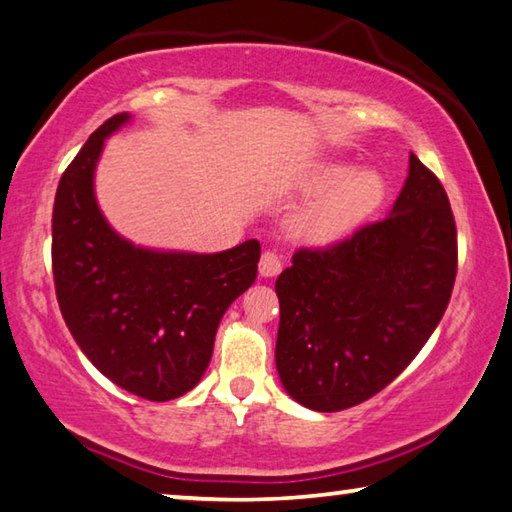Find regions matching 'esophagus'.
<instances>
[{
	"label": "esophagus",
	"instance_id": "esophagus-1",
	"mask_svg": "<svg viewBox=\"0 0 512 512\" xmlns=\"http://www.w3.org/2000/svg\"><path fill=\"white\" fill-rule=\"evenodd\" d=\"M281 270H283V263H281V258L276 256V251H272V249L263 251L261 263H258V272H261V276H276Z\"/></svg>",
	"mask_w": 512,
	"mask_h": 512
}]
</instances>
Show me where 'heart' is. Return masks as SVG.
<instances>
[{
	"mask_svg": "<svg viewBox=\"0 0 512 512\" xmlns=\"http://www.w3.org/2000/svg\"><path fill=\"white\" fill-rule=\"evenodd\" d=\"M301 190L322 192L292 222L297 236L313 242H329L356 229L383 206L388 183L379 170H356L347 163L317 165L301 183Z\"/></svg>",
	"mask_w": 512,
	"mask_h": 512,
	"instance_id": "b5f03b06",
	"label": "heart"
}]
</instances>
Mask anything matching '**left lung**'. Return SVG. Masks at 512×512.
Segmentation results:
<instances>
[{"label": "left lung", "instance_id": "left-lung-1", "mask_svg": "<svg viewBox=\"0 0 512 512\" xmlns=\"http://www.w3.org/2000/svg\"><path fill=\"white\" fill-rule=\"evenodd\" d=\"M458 236L440 179L410 154L383 220L326 247H299L276 279V370L301 406L363 404L406 370L447 311Z\"/></svg>", "mask_w": 512, "mask_h": 512}]
</instances>
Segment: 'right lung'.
I'll list each match as a JSON object with an SVG mask.
<instances>
[{
	"mask_svg": "<svg viewBox=\"0 0 512 512\" xmlns=\"http://www.w3.org/2000/svg\"><path fill=\"white\" fill-rule=\"evenodd\" d=\"M127 120L108 117L58 181L54 286L67 329L99 372L131 395L170 401L206 372L217 324L256 281L261 242L220 254H161L117 236L97 208L92 172L104 138Z\"/></svg>",
	"mask_w": 512,
	"mask_h": 512,
	"instance_id": "1",
	"label": "right lung"
}]
</instances>
